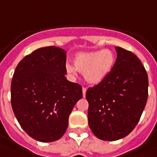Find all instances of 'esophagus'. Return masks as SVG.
Segmentation results:
<instances>
[{
    "mask_svg": "<svg viewBox=\"0 0 157 157\" xmlns=\"http://www.w3.org/2000/svg\"><path fill=\"white\" fill-rule=\"evenodd\" d=\"M86 91H87V89H86L85 87H83V88H82V95H83V97L86 96Z\"/></svg>",
    "mask_w": 157,
    "mask_h": 157,
    "instance_id": "obj_1",
    "label": "esophagus"
}]
</instances>
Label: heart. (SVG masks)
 I'll return each instance as SVG.
<instances>
[{
    "label": "heart",
    "instance_id": "1",
    "mask_svg": "<svg viewBox=\"0 0 157 157\" xmlns=\"http://www.w3.org/2000/svg\"><path fill=\"white\" fill-rule=\"evenodd\" d=\"M115 63L114 54L110 50L79 53L74 58V65L66 64L65 68L68 74L75 75L76 70L84 74L89 83H99L109 74Z\"/></svg>",
    "mask_w": 157,
    "mask_h": 157
}]
</instances>
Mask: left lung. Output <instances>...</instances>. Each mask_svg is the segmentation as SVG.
<instances>
[{"label": "left lung", "instance_id": "left-lung-1", "mask_svg": "<svg viewBox=\"0 0 157 157\" xmlns=\"http://www.w3.org/2000/svg\"><path fill=\"white\" fill-rule=\"evenodd\" d=\"M116 61L101 82L87 89L89 126L104 141L125 137L139 122L148 99V74L132 52L116 47Z\"/></svg>", "mask_w": 157, "mask_h": 157}]
</instances>
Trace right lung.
<instances>
[{
    "label": "right lung",
    "mask_w": 157,
    "mask_h": 157,
    "mask_svg": "<svg viewBox=\"0 0 157 157\" xmlns=\"http://www.w3.org/2000/svg\"><path fill=\"white\" fill-rule=\"evenodd\" d=\"M65 66L66 51L50 46L25 56L14 70L12 109L21 127L39 142L62 137L74 106L82 97V86L65 77Z\"/></svg>",
    "instance_id": "obj_1"
}]
</instances>
